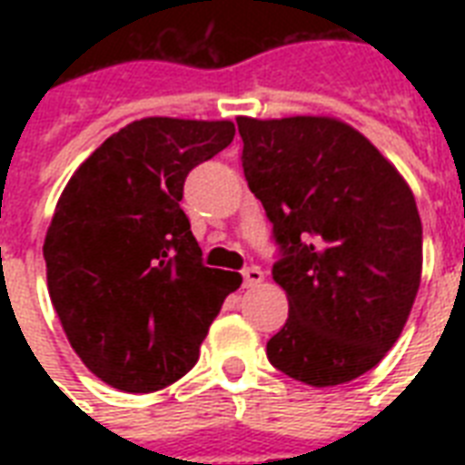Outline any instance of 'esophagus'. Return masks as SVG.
Wrapping results in <instances>:
<instances>
[{"label":"esophagus","mask_w":465,"mask_h":465,"mask_svg":"<svg viewBox=\"0 0 465 465\" xmlns=\"http://www.w3.org/2000/svg\"><path fill=\"white\" fill-rule=\"evenodd\" d=\"M262 280H265V272L261 268L251 265V268L243 270V287H258Z\"/></svg>","instance_id":"esophagus-1"}]
</instances>
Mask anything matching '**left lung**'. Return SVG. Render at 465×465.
<instances>
[{"label": "left lung", "mask_w": 465, "mask_h": 465, "mask_svg": "<svg viewBox=\"0 0 465 465\" xmlns=\"http://www.w3.org/2000/svg\"><path fill=\"white\" fill-rule=\"evenodd\" d=\"M248 188L282 261L272 280L290 318L272 367L323 389L376 367L401 338L422 275L411 185L371 142L331 115L236 118Z\"/></svg>", "instance_id": "obj_1"}]
</instances>
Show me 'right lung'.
Returning a JSON list of instances; mask_svg holds the SVG:
<instances>
[{
	"mask_svg": "<svg viewBox=\"0 0 465 465\" xmlns=\"http://www.w3.org/2000/svg\"><path fill=\"white\" fill-rule=\"evenodd\" d=\"M232 120L142 118L76 168L47 226V292L69 345L101 381L152 393L178 381L239 272L204 268L181 210L185 175L229 147Z\"/></svg>",
	"mask_w": 465,
	"mask_h": 465,
	"instance_id": "add662e5",
	"label": "right lung"
}]
</instances>
